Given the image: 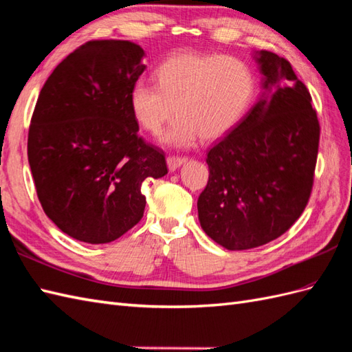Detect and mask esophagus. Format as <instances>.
Wrapping results in <instances>:
<instances>
[{
	"instance_id": "esophagus-1",
	"label": "esophagus",
	"mask_w": 352,
	"mask_h": 352,
	"mask_svg": "<svg viewBox=\"0 0 352 352\" xmlns=\"http://www.w3.org/2000/svg\"><path fill=\"white\" fill-rule=\"evenodd\" d=\"M186 162H187L186 157H179V156H169L166 159V164H168L169 170H175L177 168H179L183 164H186Z\"/></svg>"
}]
</instances>
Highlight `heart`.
Returning <instances> with one entry per match:
<instances>
[{
    "mask_svg": "<svg viewBox=\"0 0 352 352\" xmlns=\"http://www.w3.org/2000/svg\"><path fill=\"white\" fill-rule=\"evenodd\" d=\"M157 85L138 80L131 89V108L142 129L159 133L179 117L165 141L188 147L202 137L219 140L245 114L254 95V74L244 60L212 53L182 52L162 62Z\"/></svg>",
    "mask_w": 352,
    "mask_h": 352,
    "instance_id": "1",
    "label": "heart"
}]
</instances>
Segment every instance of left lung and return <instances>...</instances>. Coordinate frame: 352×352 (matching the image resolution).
Segmentation results:
<instances>
[{
	"label": "left lung",
	"instance_id": "obj_1",
	"mask_svg": "<svg viewBox=\"0 0 352 352\" xmlns=\"http://www.w3.org/2000/svg\"><path fill=\"white\" fill-rule=\"evenodd\" d=\"M266 92L206 155L210 177L197 199L204 232L228 250H250L281 236L308 205L320 123L311 94L292 64L272 52L254 55Z\"/></svg>",
	"mask_w": 352,
	"mask_h": 352
}]
</instances>
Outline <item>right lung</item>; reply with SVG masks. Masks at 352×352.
I'll use <instances>...</instances> for the list:
<instances>
[{"mask_svg":"<svg viewBox=\"0 0 352 352\" xmlns=\"http://www.w3.org/2000/svg\"><path fill=\"white\" fill-rule=\"evenodd\" d=\"M142 58L132 41H87L53 69L34 108L28 160L38 201L87 244L132 229L146 208L142 182L168 174L165 153L140 137L131 108Z\"/></svg>","mask_w":352,"mask_h":352,"instance_id":"right-lung-1","label":"right lung"}]
</instances>
